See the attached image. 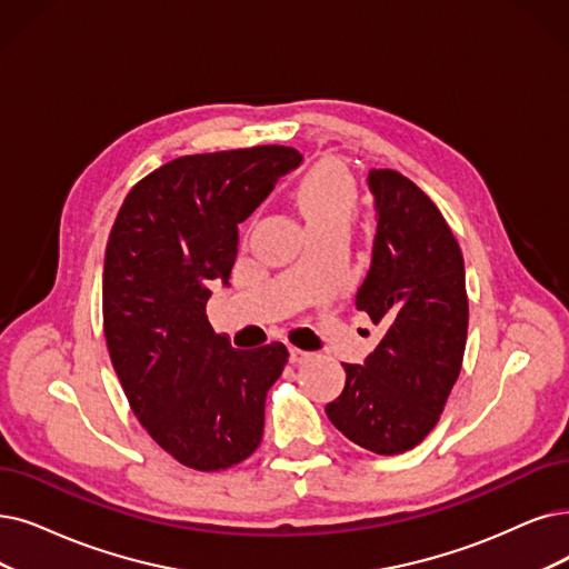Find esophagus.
<instances>
[{
	"mask_svg": "<svg viewBox=\"0 0 569 569\" xmlns=\"http://www.w3.org/2000/svg\"><path fill=\"white\" fill-rule=\"evenodd\" d=\"M308 357H310V352H306V350L289 348V361H291V363H303Z\"/></svg>",
	"mask_w": 569,
	"mask_h": 569,
	"instance_id": "1",
	"label": "esophagus"
}]
</instances>
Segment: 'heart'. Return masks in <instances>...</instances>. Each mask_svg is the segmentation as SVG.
Masks as SVG:
<instances>
[{
	"mask_svg": "<svg viewBox=\"0 0 569 569\" xmlns=\"http://www.w3.org/2000/svg\"><path fill=\"white\" fill-rule=\"evenodd\" d=\"M293 198L312 236L348 233L359 206L355 177L331 158L312 166L301 177Z\"/></svg>",
	"mask_w": 569,
	"mask_h": 569,
	"instance_id": "obj_1",
	"label": "heart"
}]
</instances>
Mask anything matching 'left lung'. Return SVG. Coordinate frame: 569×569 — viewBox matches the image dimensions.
<instances>
[{
	"label": "left lung",
	"instance_id": "8db88e82",
	"mask_svg": "<svg viewBox=\"0 0 569 569\" xmlns=\"http://www.w3.org/2000/svg\"><path fill=\"white\" fill-rule=\"evenodd\" d=\"M378 231L357 308L385 333L363 367L343 363L346 388L327 403L333 427L376 456L416 448L437 427L467 346L465 261L448 221L397 170L369 172Z\"/></svg>",
	"mask_w": 569,
	"mask_h": 569
}]
</instances>
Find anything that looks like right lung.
<instances>
[{"label": "right lung", "mask_w": 569, "mask_h": 569, "mask_svg": "<svg viewBox=\"0 0 569 569\" xmlns=\"http://www.w3.org/2000/svg\"><path fill=\"white\" fill-rule=\"evenodd\" d=\"M301 158L280 144L179 156L130 189L111 226L102 327L113 371L149 437L189 469H229L261 443L289 352L233 350L206 308L231 278L238 223Z\"/></svg>", "instance_id": "obj_1"}]
</instances>
